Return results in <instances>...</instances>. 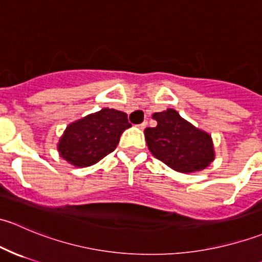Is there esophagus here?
I'll use <instances>...</instances> for the list:
<instances>
[{
  "instance_id": "esophagus-1",
  "label": "esophagus",
  "mask_w": 262,
  "mask_h": 262,
  "mask_svg": "<svg viewBox=\"0 0 262 262\" xmlns=\"http://www.w3.org/2000/svg\"><path fill=\"white\" fill-rule=\"evenodd\" d=\"M147 126V121H143V123H141L138 125V128H141V129H144Z\"/></svg>"
}]
</instances>
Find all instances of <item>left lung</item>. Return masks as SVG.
Instances as JSON below:
<instances>
[{
	"label": "left lung",
	"instance_id": "left-lung-1",
	"mask_svg": "<svg viewBox=\"0 0 262 262\" xmlns=\"http://www.w3.org/2000/svg\"><path fill=\"white\" fill-rule=\"evenodd\" d=\"M157 126L144 130L148 149L156 158L178 172L207 168L214 160L212 137L181 118L176 110L155 113Z\"/></svg>",
	"mask_w": 262,
	"mask_h": 262
}]
</instances>
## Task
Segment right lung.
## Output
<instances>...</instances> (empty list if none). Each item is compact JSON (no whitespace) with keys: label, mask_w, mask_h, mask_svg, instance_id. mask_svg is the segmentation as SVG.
Returning <instances> with one entry per match:
<instances>
[{"label":"right lung","mask_w":262,"mask_h":262,"mask_svg":"<svg viewBox=\"0 0 262 262\" xmlns=\"http://www.w3.org/2000/svg\"><path fill=\"white\" fill-rule=\"evenodd\" d=\"M130 123L128 115L105 109L71 123L58 143L60 157L76 167H87L112 153Z\"/></svg>","instance_id":"1"}]
</instances>
